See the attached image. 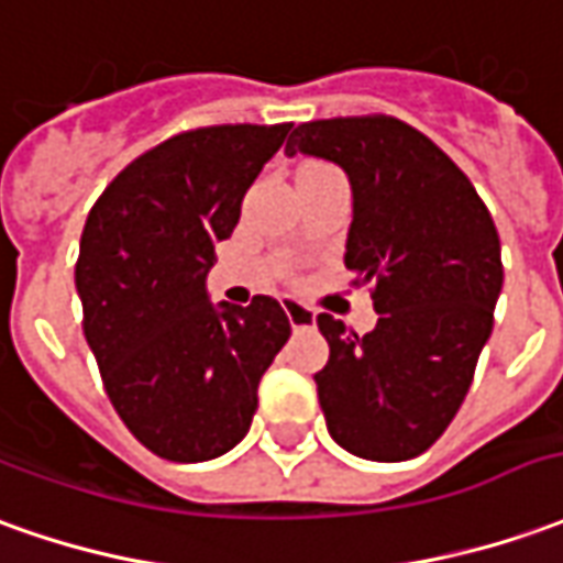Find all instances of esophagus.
<instances>
[{
  "mask_svg": "<svg viewBox=\"0 0 563 563\" xmlns=\"http://www.w3.org/2000/svg\"><path fill=\"white\" fill-rule=\"evenodd\" d=\"M285 306V312H288V321L294 331H300V328H316V309H309L300 300H294V297H285L282 300Z\"/></svg>",
  "mask_w": 563,
  "mask_h": 563,
  "instance_id": "esophagus-1",
  "label": "esophagus"
}]
</instances>
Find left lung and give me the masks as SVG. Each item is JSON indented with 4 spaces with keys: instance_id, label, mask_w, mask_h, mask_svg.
Masks as SVG:
<instances>
[{
    "instance_id": "left-lung-1",
    "label": "left lung",
    "mask_w": 563,
    "mask_h": 563,
    "mask_svg": "<svg viewBox=\"0 0 563 563\" xmlns=\"http://www.w3.org/2000/svg\"><path fill=\"white\" fill-rule=\"evenodd\" d=\"M285 156L331 162L352 189L343 263L374 285L364 336L321 312L331 358L319 405L343 451L374 463L420 456L451 426L494 331L499 235L475 186L398 119H321L294 128Z\"/></svg>"
}]
</instances>
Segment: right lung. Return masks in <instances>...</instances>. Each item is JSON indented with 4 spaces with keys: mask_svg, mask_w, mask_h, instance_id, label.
<instances>
[{
    "mask_svg": "<svg viewBox=\"0 0 563 563\" xmlns=\"http://www.w3.org/2000/svg\"><path fill=\"white\" fill-rule=\"evenodd\" d=\"M290 125L196 128L134 158L85 220L76 294L115 413L170 463H205L251 429L290 321L273 297L211 303L217 242Z\"/></svg>",
    "mask_w": 563,
    "mask_h": 563,
    "instance_id": "1",
    "label": "right lung"
}]
</instances>
